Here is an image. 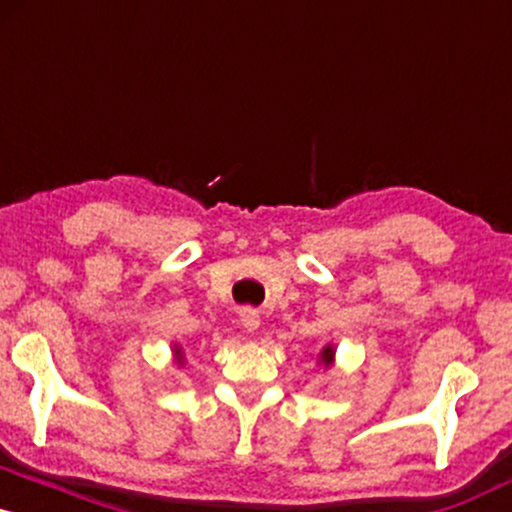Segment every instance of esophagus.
<instances>
[{"mask_svg": "<svg viewBox=\"0 0 512 512\" xmlns=\"http://www.w3.org/2000/svg\"><path fill=\"white\" fill-rule=\"evenodd\" d=\"M240 322L248 332H257L260 330V313L255 308H243L240 310Z\"/></svg>", "mask_w": 512, "mask_h": 512, "instance_id": "34e87169", "label": "esophagus"}]
</instances>
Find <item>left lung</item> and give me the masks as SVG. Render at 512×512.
Returning <instances> with one entry per match:
<instances>
[{"instance_id": "left-lung-1", "label": "left lung", "mask_w": 512, "mask_h": 512, "mask_svg": "<svg viewBox=\"0 0 512 512\" xmlns=\"http://www.w3.org/2000/svg\"><path fill=\"white\" fill-rule=\"evenodd\" d=\"M334 354H337V349H334L332 344L322 346V351L317 354V363H320V366H325V368H332L334 366Z\"/></svg>"}]
</instances>
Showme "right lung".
I'll use <instances>...</instances> for the list:
<instances>
[{"instance_id": "1", "label": "right lung", "mask_w": 512, "mask_h": 512, "mask_svg": "<svg viewBox=\"0 0 512 512\" xmlns=\"http://www.w3.org/2000/svg\"><path fill=\"white\" fill-rule=\"evenodd\" d=\"M173 358H175V363H178L180 368L185 366V351H182L180 344H173Z\"/></svg>"}]
</instances>
